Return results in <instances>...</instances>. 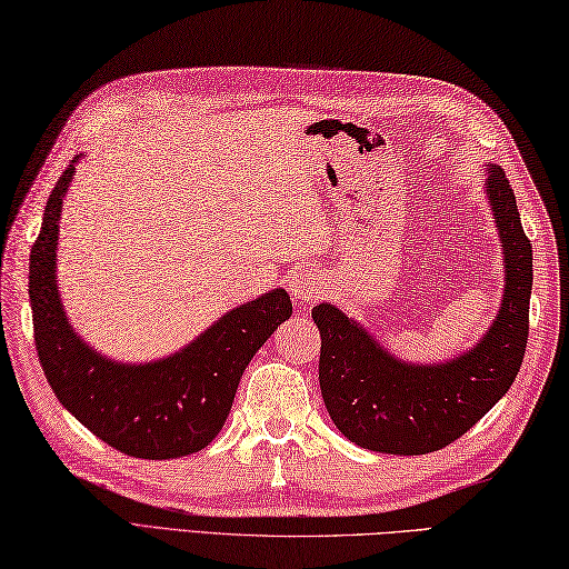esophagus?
Masks as SVG:
<instances>
[{
    "label": "esophagus",
    "mask_w": 569,
    "mask_h": 569,
    "mask_svg": "<svg viewBox=\"0 0 569 569\" xmlns=\"http://www.w3.org/2000/svg\"><path fill=\"white\" fill-rule=\"evenodd\" d=\"M287 289L295 301H309V299L319 297L323 289H327V282H323L321 272H317V270L297 268V270H292V274H289Z\"/></svg>",
    "instance_id": "1"
}]
</instances>
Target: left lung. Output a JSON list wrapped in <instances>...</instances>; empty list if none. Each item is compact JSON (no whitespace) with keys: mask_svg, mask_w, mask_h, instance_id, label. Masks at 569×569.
<instances>
[{"mask_svg":"<svg viewBox=\"0 0 569 569\" xmlns=\"http://www.w3.org/2000/svg\"><path fill=\"white\" fill-rule=\"evenodd\" d=\"M486 171V193L503 242L506 289L493 327L477 349L442 366H410L382 351L361 323L333 305L311 309L321 333L323 405L341 435L358 447L405 457L442 449L506 396L523 366L532 248L511 181L501 167L489 164Z\"/></svg>","mask_w":569,"mask_h":569,"instance_id":"obj_1","label":"left lung"}]
</instances>
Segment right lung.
Returning <instances> with one entry per match:
<instances>
[{"mask_svg":"<svg viewBox=\"0 0 569 569\" xmlns=\"http://www.w3.org/2000/svg\"><path fill=\"white\" fill-rule=\"evenodd\" d=\"M76 159L46 201L41 233L31 248L29 299L33 343L56 398L112 449L139 459H173L203 449L220 432L240 376L260 346L292 317L284 289L228 311L187 349L164 361L124 366L78 339L56 287L58 218Z\"/></svg>","mask_w":569,"mask_h":569,"instance_id":"right-lung-1","label":"right lung"}]
</instances>
